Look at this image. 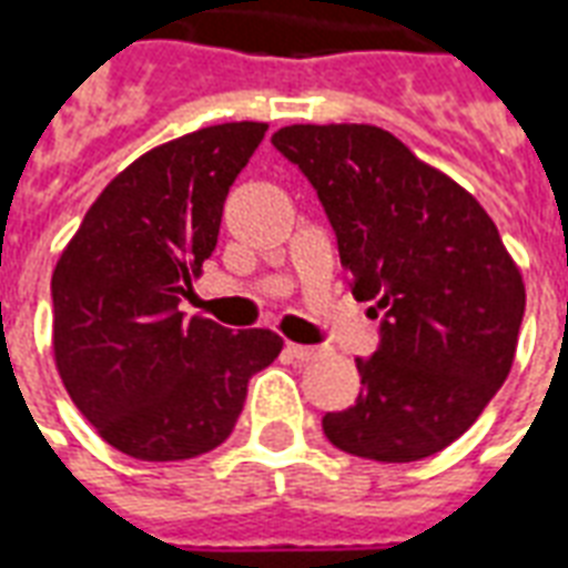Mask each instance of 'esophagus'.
<instances>
[{
	"label": "esophagus",
	"instance_id": "34e87169",
	"mask_svg": "<svg viewBox=\"0 0 568 568\" xmlns=\"http://www.w3.org/2000/svg\"><path fill=\"white\" fill-rule=\"evenodd\" d=\"M285 352H288V358H295V361H316L318 355H322V348L301 346V343H288Z\"/></svg>",
	"mask_w": 568,
	"mask_h": 568
}]
</instances>
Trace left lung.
Instances as JSON below:
<instances>
[{
    "label": "left lung",
    "mask_w": 568,
    "mask_h": 568,
    "mask_svg": "<svg viewBox=\"0 0 568 568\" xmlns=\"http://www.w3.org/2000/svg\"><path fill=\"white\" fill-rule=\"evenodd\" d=\"M271 141L318 192L352 295L382 310L379 348L358 358L364 390L322 430L382 464L443 452L476 424L518 348L527 292L497 225L379 125H285Z\"/></svg>",
    "instance_id": "left-lung-1"
}]
</instances>
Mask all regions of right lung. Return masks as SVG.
I'll use <instances>...</instances> for the list:
<instances>
[{
  "instance_id": "add662e5",
  "label": "right lung",
  "mask_w": 568,
  "mask_h": 568,
  "mask_svg": "<svg viewBox=\"0 0 568 568\" xmlns=\"http://www.w3.org/2000/svg\"><path fill=\"white\" fill-rule=\"evenodd\" d=\"M267 123H222L153 146L120 171L62 250L53 358L104 443L138 460H189L234 430L246 385L283 337L231 334L180 313L216 250L222 204Z\"/></svg>"
}]
</instances>
